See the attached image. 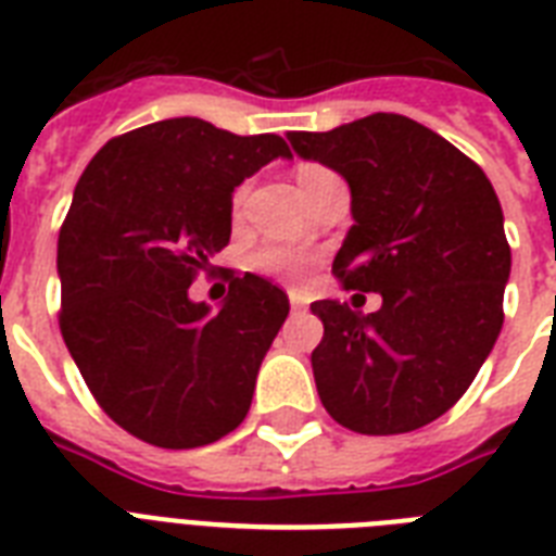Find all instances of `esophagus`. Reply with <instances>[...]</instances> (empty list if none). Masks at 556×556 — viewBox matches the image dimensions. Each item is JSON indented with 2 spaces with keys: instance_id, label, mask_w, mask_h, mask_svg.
<instances>
[{
  "instance_id": "esophagus-1",
  "label": "esophagus",
  "mask_w": 556,
  "mask_h": 556,
  "mask_svg": "<svg viewBox=\"0 0 556 556\" xmlns=\"http://www.w3.org/2000/svg\"><path fill=\"white\" fill-rule=\"evenodd\" d=\"M288 300H291V308H305L308 305V296L303 291H294V288L288 291Z\"/></svg>"
}]
</instances>
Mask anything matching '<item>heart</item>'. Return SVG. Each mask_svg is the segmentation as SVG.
Listing matches in <instances>:
<instances>
[{
	"label": "heart",
	"mask_w": 556,
	"mask_h": 556,
	"mask_svg": "<svg viewBox=\"0 0 556 556\" xmlns=\"http://www.w3.org/2000/svg\"><path fill=\"white\" fill-rule=\"evenodd\" d=\"M317 173H323V167L317 164H308V167H300L296 173V181L300 187L314 178ZM242 199V190L236 192V201ZM317 253L314 251H305V248H288V244H265L260 251L253 253V268L260 270V274H268V277H277V279H288V282H296V279L308 277V270L317 265Z\"/></svg>",
	"instance_id": "obj_1"
}]
</instances>
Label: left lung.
<instances>
[{"instance_id": "obj_1", "label": "left lung", "mask_w": 556, "mask_h": 556, "mask_svg": "<svg viewBox=\"0 0 556 556\" xmlns=\"http://www.w3.org/2000/svg\"><path fill=\"white\" fill-rule=\"evenodd\" d=\"M288 141L349 181L355 225L331 274L383 300L371 314L364 294L312 303L323 406L364 435L418 430L465 395L500 338L510 277L500 199L476 161L413 117L375 112Z\"/></svg>"}]
</instances>
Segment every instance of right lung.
Masks as SVG:
<instances>
[{"mask_svg":"<svg viewBox=\"0 0 556 556\" xmlns=\"http://www.w3.org/2000/svg\"><path fill=\"white\" fill-rule=\"evenodd\" d=\"M291 150L169 117L117 135L83 169L56 239L60 331L100 409L164 450L213 444L251 409L288 296L244 274L225 305L187 288L230 242L233 190Z\"/></svg>","mask_w":556,"mask_h":556,"instance_id":"obj_1","label":"right lung"}]
</instances>
